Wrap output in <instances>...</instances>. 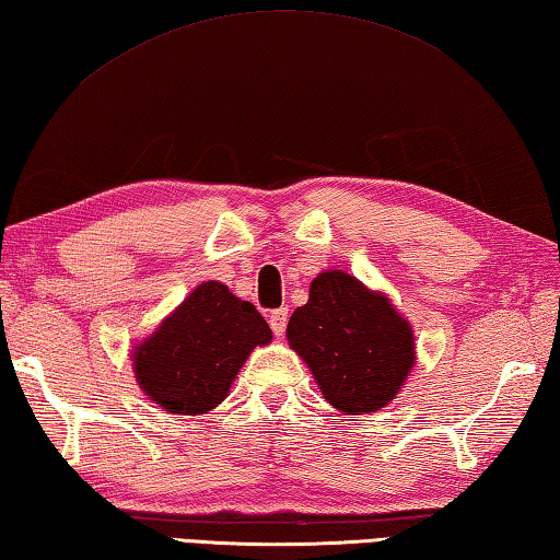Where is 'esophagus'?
<instances>
[{"label": "esophagus", "instance_id": "esophagus-1", "mask_svg": "<svg viewBox=\"0 0 560 560\" xmlns=\"http://www.w3.org/2000/svg\"><path fill=\"white\" fill-rule=\"evenodd\" d=\"M287 323H289V308H277L269 313V325L277 338H281V335L287 332Z\"/></svg>", "mask_w": 560, "mask_h": 560}]
</instances>
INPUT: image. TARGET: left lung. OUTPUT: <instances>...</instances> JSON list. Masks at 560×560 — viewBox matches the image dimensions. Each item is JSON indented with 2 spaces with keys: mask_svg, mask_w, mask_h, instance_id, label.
Segmentation results:
<instances>
[{
  "mask_svg": "<svg viewBox=\"0 0 560 560\" xmlns=\"http://www.w3.org/2000/svg\"><path fill=\"white\" fill-rule=\"evenodd\" d=\"M287 338L325 401L348 416L389 404L416 360L409 320L384 293L338 269L313 279L308 303L293 311Z\"/></svg>",
  "mask_w": 560,
  "mask_h": 560,
  "instance_id": "left-lung-1",
  "label": "left lung"
}]
</instances>
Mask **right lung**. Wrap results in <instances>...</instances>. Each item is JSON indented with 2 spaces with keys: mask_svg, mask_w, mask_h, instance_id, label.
<instances>
[{
  "mask_svg": "<svg viewBox=\"0 0 560 560\" xmlns=\"http://www.w3.org/2000/svg\"><path fill=\"white\" fill-rule=\"evenodd\" d=\"M271 328L225 283L206 281L131 352L135 377L151 401L178 416H198L225 399L254 348Z\"/></svg>",
  "mask_w": 560,
  "mask_h": 560,
  "instance_id": "add662e5",
  "label": "right lung"
}]
</instances>
